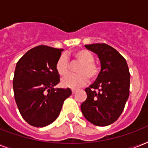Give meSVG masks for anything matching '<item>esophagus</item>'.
I'll use <instances>...</instances> for the list:
<instances>
[{
	"instance_id": "esophagus-1",
	"label": "esophagus",
	"mask_w": 148,
	"mask_h": 148,
	"mask_svg": "<svg viewBox=\"0 0 148 148\" xmlns=\"http://www.w3.org/2000/svg\"><path fill=\"white\" fill-rule=\"evenodd\" d=\"M71 91H72V94L74 95V94H75V93L77 92V90H76V89H72Z\"/></svg>"
}]
</instances>
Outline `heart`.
I'll use <instances>...</instances> for the list:
<instances>
[{
	"instance_id": "heart-1",
	"label": "heart",
	"mask_w": 148,
	"mask_h": 148,
	"mask_svg": "<svg viewBox=\"0 0 148 148\" xmlns=\"http://www.w3.org/2000/svg\"><path fill=\"white\" fill-rule=\"evenodd\" d=\"M74 61L80 63L77 67L76 74H68L70 63L65 54H61L57 60L55 69L60 76H65L61 80V85L64 88H77L88 83L89 77L96 79L100 74V67L94 61L95 57L89 51L84 49L77 50L72 53Z\"/></svg>"
}]
</instances>
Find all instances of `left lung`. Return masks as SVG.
<instances>
[{
	"instance_id": "8db88e82",
	"label": "left lung",
	"mask_w": 148,
	"mask_h": 148,
	"mask_svg": "<svg viewBox=\"0 0 148 148\" xmlns=\"http://www.w3.org/2000/svg\"><path fill=\"white\" fill-rule=\"evenodd\" d=\"M85 47L98 55L101 70L95 83L85 89L88 97L81 103V111L91 124L108 126L118 119L128 99V66L124 57L110 45L101 43Z\"/></svg>"
}]
</instances>
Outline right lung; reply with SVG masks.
Segmentation results:
<instances>
[{"label": "right lung", "instance_id": "add662e5", "mask_svg": "<svg viewBox=\"0 0 148 148\" xmlns=\"http://www.w3.org/2000/svg\"><path fill=\"white\" fill-rule=\"evenodd\" d=\"M62 51L40 45L17 61L13 79L14 99L22 117L31 126L43 127L54 121L71 95L69 88H53L60 82L55 64Z\"/></svg>", "mask_w": 148, "mask_h": 148}]
</instances>
